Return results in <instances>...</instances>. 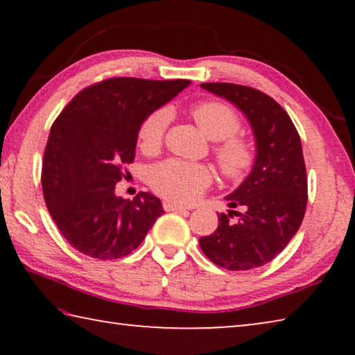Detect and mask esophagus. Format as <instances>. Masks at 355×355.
<instances>
[{"instance_id": "34e87169", "label": "esophagus", "mask_w": 355, "mask_h": 355, "mask_svg": "<svg viewBox=\"0 0 355 355\" xmlns=\"http://www.w3.org/2000/svg\"><path fill=\"white\" fill-rule=\"evenodd\" d=\"M163 208L166 211H186V209H188L186 207L178 205V203H173V202H164Z\"/></svg>"}]
</instances>
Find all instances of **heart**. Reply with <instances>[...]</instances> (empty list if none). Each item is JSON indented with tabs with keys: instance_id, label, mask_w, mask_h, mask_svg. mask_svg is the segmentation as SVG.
<instances>
[{
	"instance_id": "heart-1",
	"label": "heart",
	"mask_w": 355,
	"mask_h": 355,
	"mask_svg": "<svg viewBox=\"0 0 355 355\" xmlns=\"http://www.w3.org/2000/svg\"><path fill=\"white\" fill-rule=\"evenodd\" d=\"M189 116L208 139L216 141L214 158L225 178L236 182L250 172L255 163V144L248 136L238 135L241 120L236 111L218 100L200 101L189 110ZM169 114L153 111L142 120L137 141L144 153H155L163 146ZM148 183L156 194L173 203L196 202L213 183V171L200 163L166 159L152 167Z\"/></svg>"
}]
</instances>
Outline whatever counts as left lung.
<instances>
[{"label": "left lung", "instance_id": "1", "mask_svg": "<svg viewBox=\"0 0 355 355\" xmlns=\"http://www.w3.org/2000/svg\"><path fill=\"white\" fill-rule=\"evenodd\" d=\"M249 119L257 141L254 169L225 197L244 211L219 214L216 232L199 239L209 260L228 271H249L274 260L302 224L307 208V171L302 144L293 120L272 97L233 83H203ZM240 219L231 220L232 214Z\"/></svg>", "mask_w": 355, "mask_h": 355}]
</instances>
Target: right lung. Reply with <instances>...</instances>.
<instances>
[{"instance_id": "obj_1", "label": "right lung", "mask_w": 355, "mask_h": 355, "mask_svg": "<svg viewBox=\"0 0 355 355\" xmlns=\"http://www.w3.org/2000/svg\"><path fill=\"white\" fill-rule=\"evenodd\" d=\"M189 83L107 78L84 87L56 117L40 180L48 211L71 248L117 260L131 254L164 213L150 192L123 200L114 189L135 161L142 120Z\"/></svg>"}]
</instances>
